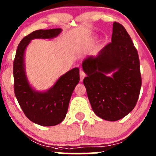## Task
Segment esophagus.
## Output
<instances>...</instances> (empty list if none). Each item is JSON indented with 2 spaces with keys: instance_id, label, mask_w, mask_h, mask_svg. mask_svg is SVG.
Segmentation results:
<instances>
[{
  "instance_id": "obj_1",
  "label": "esophagus",
  "mask_w": 156,
  "mask_h": 156,
  "mask_svg": "<svg viewBox=\"0 0 156 156\" xmlns=\"http://www.w3.org/2000/svg\"><path fill=\"white\" fill-rule=\"evenodd\" d=\"M80 82H82L83 80L84 77L85 76V73L84 72V71H83V70H80Z\"/></svg>"
}]
</instances>
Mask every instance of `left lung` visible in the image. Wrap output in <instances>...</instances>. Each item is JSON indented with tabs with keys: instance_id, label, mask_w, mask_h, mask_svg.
<instances>
[{
	"instance_id": "left-lung-1",
	"label": "left lung",
	"mask_w": 156,
	"mask_h": 156,
	"mask_svg": "<svg viewBox=\"0 0 156 156\" xmlns=\"http://www.w3.org/2000/svg\"><path fill=\"white\" fill-rule=\"evenodd\" d=\"M83 69L87 76L83 83L96 115L105 120L117 121L136 106L141 87L137 49L123 26L113 24L111 43L97 57H87ZM115 71L112 77L106 74Z\"/></svg>"
}]
</instances>
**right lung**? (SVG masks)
I'll list each match as a JSON object with an SVG mask.
<instances>
[{
    "instance_id": "1",
    "label": "right lung",
    "mask_w": 156,
    "mask_h": 156,
    "mask_svg": "<svg viewBox=\"0 0 156 156\" xmlns=\"http://www.w3.org/2000/svg\"><path fill=\"white\" fill-rule=\"evenodd\" d=\"M61 29L37 30L24 37L17 46L13 62L14 90L26 116L42 126H55L62 122L67 113L75 87L80 81V70L75 68L62 75L47 92H35L29 86L24 71L23 55L30 41L36 38L57 37Z\"/></svg>"
}]
</instances>
